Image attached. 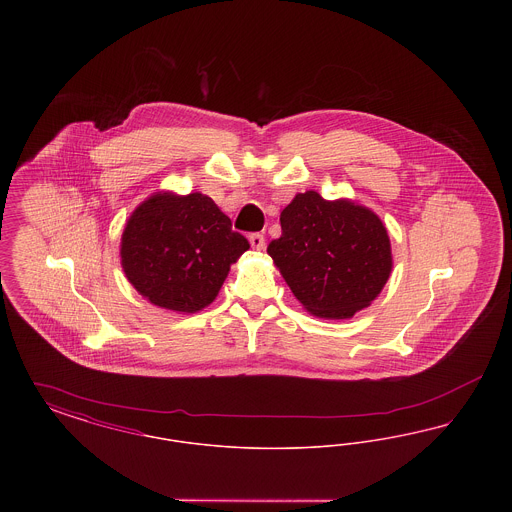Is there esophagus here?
I'll return each instance as SVG.
<instances>
[{
  "label": "esophagus",
  "instance_id": "esophagus-1",
  "mask_svg": "<svg viewBox=\"0 0 512 512\" xmlns=\"http://www.w3.org/2000/svg\"><path fill=\"white\" fill-rule=\"evenodd\" d=\"M249 244H251L253 249L261 251V249L265 247V236H263V234H259V232H255V234H249Z\"/></svg>",
  "mask_w": 512,
  "mask_h": 512
}]
</instances>
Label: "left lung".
I'll use <instances>...</instances> for the list:
<instances>
[{"label":"left lung","instance_id":"obj_1","mask_svg":"<svg viewBox=\"0 0 512 512\" xmlns=\"http://www.w3.org/2000/svg\"><path fill=\"white\" fill-rule=\"evenodd\" d=\"M280 224L282 236L267 253L311 315L351 318L384 290L393 268L390 236L365 205L309 190L293 197Z\"/></svg>","mask_w":512,"mask_h":512}]
</instances>
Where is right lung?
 I'll return each instance as SVG.
<instances>
[{
  "label": "right lung",
  "mask_w": 512,
  "mask_h": 512,
  "mask_svg": "<svg viewBox=\"0 0 512 512\" xmlns=\"http://www.w3.org/2000/svg\"><path fill=\"white\" fill-rule=\"evenodd\" d=\"M247 249L209 195L155 192L124 224L121 265L151 305L192 315L215 301Z\"/></svg>",
  "instance_id": "right-lung-1"
}]
</instances>
